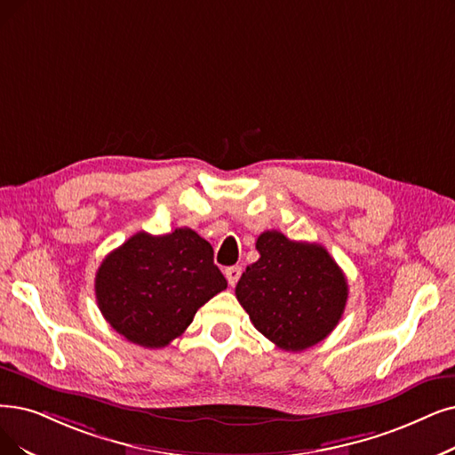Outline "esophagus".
<instances>
[{"mask_svg":"<svg viewBox=\"0 0 455 455\" xmlns=\"http://www.w3.org/2000/svg\"><path fill=\"white\" fill-rule=\"evenodd\" d=\"M226 278H228V282H229V285H235L239 282V278H241V275H243V268L239 267V265H233V267H228L226 268Z\"/></svg>","mask_w":455,"mask_h":455,"instance_id":"1","label":"esophagus"}]
</instances>
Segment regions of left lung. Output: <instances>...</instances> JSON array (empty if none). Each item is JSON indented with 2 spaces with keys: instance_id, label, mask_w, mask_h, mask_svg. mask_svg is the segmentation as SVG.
I'll use <instances>...</instances> for the list:
<instances>
[{
  "instance_id": "left-lung-1",
  "label": "left lung",
  "mask_w": 455,
  "mask_h": 455,
  "mask_svg": "<svg viewBox=\"0 0 455 455\" xmlns=\"http://www.w3.org/2000/svg\"><path fill=\"white\" fill-rule=\"evenodd\" d=\"M259 259L235 287L253 326L285 351H304L329 336L347 302L343 270L317 243L272 229L258 237Z\"/></svg>"
}]
</instances>
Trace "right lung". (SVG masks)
Returning <instances> with one entry per match:
<instances>
[{"label": "right lung", "instance_id": "obj_1", "mask_svg": "<svg viewBox=\"0 0 455 455\" xmlns=\"http://www.w3.org/2000/svg\"><path fill=\"white\" fill-rule=\"evenodd\" d=\"M212 258V246L190 228L140 231L102 259L95 276L99 310L129 341L166 347L228 287Z\"/></svg>", "mask_w": 455, "mask_h": 455}]
</instances>
